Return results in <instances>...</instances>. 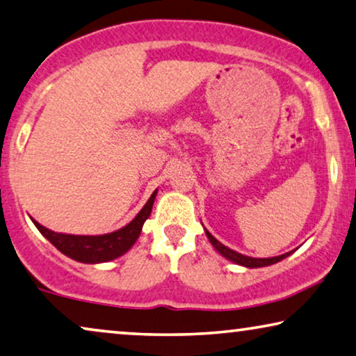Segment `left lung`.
<instances>
[{"instance_id":"left-lung-1","label":"left lung","mask_w":356,"mask_h":356,"mask_svg":"<svg viewBox=\"0 0 356 356\" xmlns=\"http://www.w3.org/2000/svg\"><path fill=\"white\" fill-rule=\"evenodd\" d=\"M206 232V236H208V240L211 241V245L214 246V249L217 252L220 254V256H224L225 259H229L230 262L233 264H238V265H243V267L246 268H259V267H267V265H273L277 264L280 261H283V259H286L288 256H291L294 251H289L286 254H281V256H275V257H267V259H256V257H249V256H245V254H240L236 251H233V249L227 248L222 245L220 241H217L214 236L211 235V233L204 229Z\"/></svg>"}]
</instances>
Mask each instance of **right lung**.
<instances>
[{
  "label": "right lung",
  "mask_w": 356,
  "mask_h": 356,
  "mask_svg": "<svg viewBox=\"0 0 356 356\" xmlns=\"http://www.w3.org/2000/svg\"><path fill=\"white\" fill-rule=\"evenodd\" d=\"M158 190L152 193L144 208L139 211L134 219L123 229L105 233V235H68V233H57L38 224L35 219L33 224L41 232V235L49 240L62 254L83 264H102L113 261L123 256L134 246L137 238L140 236L144 222L150 217L153 201L156 198Z\"/></svg>",
  "instance_id": "right-lung-1"
}]
</instances>
